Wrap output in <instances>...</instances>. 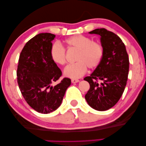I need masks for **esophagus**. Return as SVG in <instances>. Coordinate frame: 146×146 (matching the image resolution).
<instances>
[{
  "instance_id": "esophagus-1",
  "label": "esophagus",
  "mask_w": 146,
  "mask_h": 146,
  "mask_svg": "<svg viewBox=\"0 0 146 146\" xmlns=\"http://www.w3.org/2000/svg\"><path fill=\"white\" fill-rule=\"evenodd\" d=\"M80 82V80L78 79H72L71 80V83H78Z\"/></svg>"
}]
</instances>
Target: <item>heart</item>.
<instances>
[{
  "label": "heart",
  "instance_id": "1",
  "mask_svg": "<svg viewBox=\"0 0 146 146\" xmlns=\"http://www.w3.org/2000/svg\"><path fill=\"white\" fill-rule=\"evenodd\" d=\"M65 44L70 49L77 50L75 63L70 64L64 69V75L71 78H79L90 69L97 68L104 55V47L100 42L94 41L89 37L77 35L64 40ZM51 59L55 63L63 66L66 63V51L59 43H54L50 51Z\"/></svg>",
  "mask_w": 146,
  "mask_h": 146
}]
</instances>
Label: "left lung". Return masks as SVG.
<instances>
[{
    "mask_svg": "<svg viewBox=\"0 0 146 146\" xmlns=\"http://www.w3.org/2000/svg\"><path fill=\"white\" fill-rule=\"evenodd\" d=\"M101 36L104 55L100 64L84 80L90 84L85 95L88 105L98 111L113 107L124 91L129 70V56L124 43L115 34L104 28L89 33Z\"/></svg>",
    "mask_w": 146,
    "mask_h": 146,
    "instance_id": "obj_1",
    "label": "left lung"
}]
</instances>
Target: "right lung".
Instances as JSON below:
<instances>
[{"mask_svg": "<svg viewBox=\"0 0 146 146\" xmlns=\"http://www.w3.org/2000/svg\"><path fill=\"white\" fill-rule=\"evenodd\" d=\"M55 35L41 33L26 42L19 59L17 83L24 98L34 110L49 113L60 106L71 80L64 78L55 86L62 75L52 61L50 51Z\"/></svg>", "mask_w": 146, "mask_h": 146, "instance_id": "right-lung-1", "label": "right lung"}]
</instances>
